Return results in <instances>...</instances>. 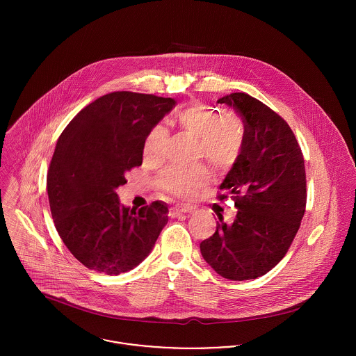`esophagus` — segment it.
I'll return each instance as SVG.
<instances>
[{"label":"esophagus","mask_w":356,"mask_h":356,"mask_svg":"<svg viewBox=\"0 0 356 356\" xmlns=\"http://www.w3.org/2000/svg\"><path fill=\"white\" fill-rule=\"evenodd\" d=\"M193 212V207L189 205H181V207H174L170 209V216L171 218H178L182 213H192Z\"/></svg>","instance_id":"obj_1"}]
</instances>
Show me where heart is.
Instances as JSON below:
<instances>
[{
  "label": "heart",
  "instance_id": "obj_1",
  "mask_svg": "<svg viewBox=\"0 0 356 356\" xmlns=\"http://www.w3.org/2000/svg\"><path fill=\"white\" fill-rule=\"evenodd\" d=\"M179 127L199 138V151L219 171L232 168L240 159L244 147V129L232 115H222L205 105H192L178 112ZM168 130L164 124L153 126L144 143V156L149 161L163 159L168 143ZM209 181L204 165L165 168L159 177V188L178 197H191Z\"/></svg>",
  "mask_w": 356,
  "mask_h": 356
}]
</instances>
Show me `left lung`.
<instances>
[{
  "label": "left lung",
  "mask_w": 356,
  "mask_h": 356,
  "mask_svg": "<svg viewBox=\"0 0 356 356\" xmlns=\"http://www.w3.org/2000/svg\"><path fill=\"white\" fill-rule=\"evenodd\" d=\"M218 104L232 106L244 122L243 152L219 186L238 211L232 225L219 218L200 251L223 278L254 280L281 261L300 227L305 159L288 123L263 102L232 93Z\"/></svg>",
  "instance_id": "obj_1"
}]
</instances>
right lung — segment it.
Returning <instances> with one entry per match:
<instances>
[{"mask_svg":"<svg viewBox=\"0 0 356 356\" xmlns=\"http://www.w3.org/2000/svg\"><path fill=\"white\" fill-rule=\"evenodd\" d=\"M175 105L152 95L109 93L85 106L58 137L47 179L51 218L64 245L88 268L130 271L167 225V204L136 211L120 203L116 189L143 164L148 133Z\"/></svg>","mask_w":356,"mask_h":356,"instance_id":"add662e5","label":"right lung"}]
</instances>
